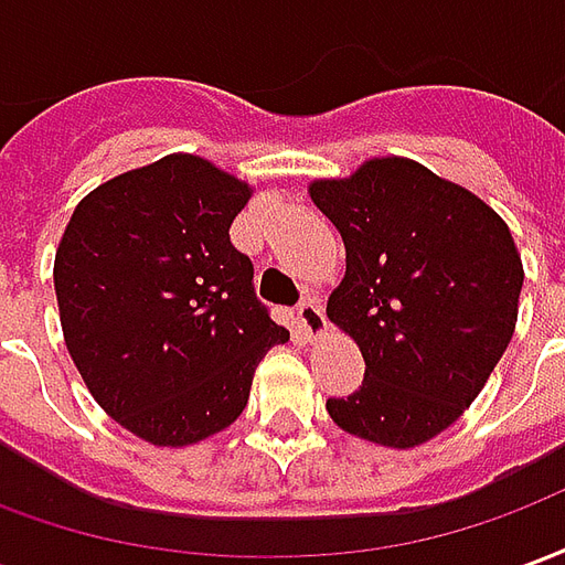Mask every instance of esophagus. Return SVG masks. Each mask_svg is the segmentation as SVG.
Segmentation results:
<instances>
[{
    "instance_id": "34e87169",
    "label": "esophagus",
    "mask_w": 565,
    "mask_h": 565,
    "mask_svg": "<svg viewBox=\"0 0 565 565\" xmlns=\"http://www.w3.org/2000/svg\"><path fill=\"white\" fill-rule=\"evenodd\" d=\"M296 320H299V330L306 335L308 342H318L327 332V318H323V308L315 299H306L302 306L296 308Z\"/></svg>"
}]
</instances>
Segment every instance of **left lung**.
Wrapping results in <instances>:
<instances>
[{
    "instance_id": "8db88e82",
    "label": "left lung",
    "mask_w": 565,
    "mask_h": 565,
    "mask_svg": "<svg viewBox=\"0 0 565 565\" xmlns=\"http://www.w3.org/2000/svg\"><path fill=\"white\" fill-rule=\"evenodd\" d=\"M308 196L344 242L327 318L366 360L363 387L327 412L372 445L417 448L460 420L505 354L521 250L484 199L408 157L315 178Z\"/></svg>"
}]
</instances>
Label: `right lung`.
Masks as SVG:
<instances>
[{
  "label": "right lung",
  "mask_w": 565,
  "mask_h": 565,
  "mask_svg": "<svg viewBox=\"0 0 565 565\" xmlns=\"http://www.w3.org/2000/svg\"><path fill=\"white\" fill-rule=\"evenodd\" d=\"M250 196L205 157L169 153L90 190L56 245L68 356L105 415L157 448L235 424L257 363L290 339L230 242Z\"/></svg>",
  "instance_id": "1"
}]
</instances>
